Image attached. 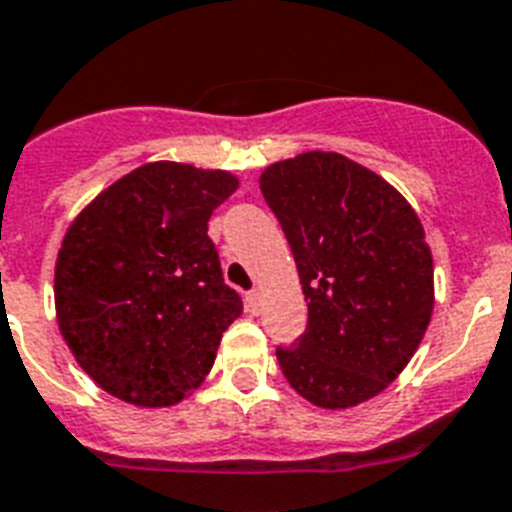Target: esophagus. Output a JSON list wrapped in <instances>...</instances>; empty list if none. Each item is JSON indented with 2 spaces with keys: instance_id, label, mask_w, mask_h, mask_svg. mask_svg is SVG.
Here are the masks:
<instances>
[{
  "instance_id": "obj_1",
  "label": "esophagus",
  "mask_w": 512,
  "mask_h": 512,
  "mask_svg": "<svg viewBox=\"0 0 512 512\" xmlns=\"http://www.w3.org/2000/svg\"><path fill=\"white\" fill-rule=\"evenodd\" d=\"M260 307H263V291L252 289L247 294V309L252 312V315H257V312H260Z\"/></svg>"
}]
</instances>
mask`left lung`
Returning a JSON list of instances; mask_svg holds the SVG:
<instances>
[{
	"label": "left lung",
	"instance_id": "1",
	"mask_svg": "<svg viewBox=\"0 0 512 512\" xmlns=\"http://www.w3.org/2000/svg\"><path fill=\"white\" fill-rule=\"evenodd\" d=\"M265 203L294 252L309 322L278 349L296 393L317 409H354L411 362L435 309V265L409 200L380 174L309 150L260 174Z\"/></svg>",
	"mask_w": 512,
	"mask_h": 512
}]
</instances>
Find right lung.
<instances>
[{"label": "right lung", "instance_id": "right-lung-1", "mask_svg": "<svg viewBox=\"0 0 512 512\" xmlns=\"http://www.w3.org/2000/svg\"><path fill=\"white\" fill-rule=\"evenodd\" d=\"M223 169L137 166L75 216L54 268L59 333L98 388L140 409L182 403L216 362L242 299L223 283L210 213Z\"/></svg>", "mask_w": 512, "mask_h": 512}]
</instances>
